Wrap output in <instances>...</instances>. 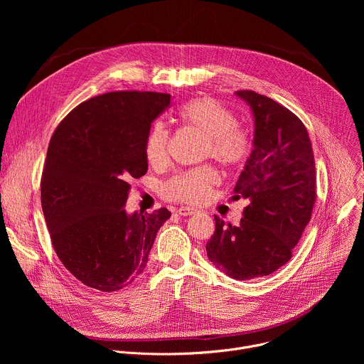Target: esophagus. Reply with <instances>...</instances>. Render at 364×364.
<instances>
[{
  "mask_svg": "<svg viewBox=\"0 0 364 364\" xmlns=\"http://www.w3.org/2000/svg\"><path fill=\"white\" fill-rule=\"evenodd\" d=\"M177 213H178L180 216H191V215H196V213H197V210H196V209H191V207H186V205H183V207H178V209H177Z\"/></svg>",
  "mask_w": 364,
  "mask_h": 364,
  "instance_id": "34e87169",
  "label": "esophagus"
}]
</instances>
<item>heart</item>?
Segmentation results:
<instances>
[{
	"mask_svg": "<svg viewBox=\"0 0 364 364\" xmlns=\"http://www.w3.org/2000/svg\"><path fill=\"white\" fill-rule=\"evenodd\" d=\"M180 121L205 135L203 157H212L226 168L243 166L252 154L250 134L239 127L237 117L215 97H194L178 109ZM170 131L157 121L145 136V157L152 166H163L168 160ZM218 181L213 167L201 166L183 170L164 181L161 194L167 200L186 204H200L210 194Z\"/></svg>",
	"mask_w": 364,
	"mask_h": 364,
	"instance_id": "obj_1",
	"label": "heart"
}]
</instances>
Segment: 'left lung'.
<instances>
[{"label": "left lung", "mask_w": 364, "mask_h": 364, "mask_svg": "<svg viewBox=\"0 0 364 364\" xmlns=\"http://www.w3.org/2000/svg\"><path fill=\"white\" fill-rule=\"evenodd\" d=\"M255 117L253 151L233 198H246L240 223L215 216L205 243L209 261L237 281L267 277L285 265L317 198L314 152L302 121L277 100L237 90Z\"/></svg>", "instance_id": "1"}]
</instances>
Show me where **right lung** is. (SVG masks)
<instances>
[{
	"label": "right lung",
	"mask_w": 364,
	"mask_h": 364,
	"mask_svg": "<svg viewBox=\"0 0 364 364\" xmlns=\"http://www.w3.org/2000/svg\"><path fill=\"white\" fill-rule=\"evenodd\" d=\"M171 95L121 90L87 99L51 135L41 207L51 245L82 284L114 292L145 269L155 235L171 213L127 215L132 178L148 170L145 136Z\"/></svg>",
	"instance_id": "obj_1"
}]
</instances>
